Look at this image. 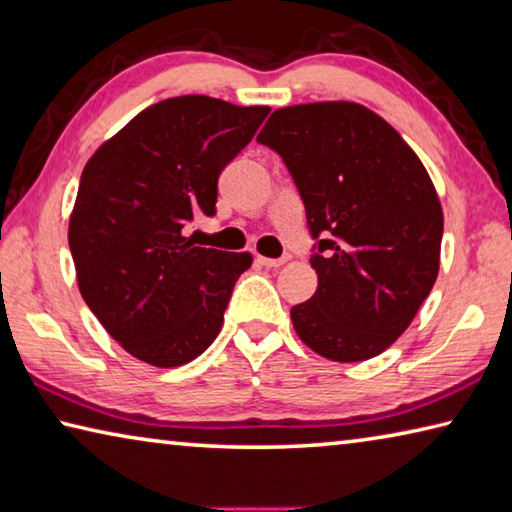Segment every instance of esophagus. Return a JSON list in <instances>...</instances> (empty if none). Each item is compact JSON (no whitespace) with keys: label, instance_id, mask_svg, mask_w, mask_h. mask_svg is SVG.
<instances>
[{"label":"esophagus","instance_id":"1","mask_svg":"<svg viewBox=\"0 0 512 512\" xmlns=\"http://www.w3.org/2000/svg\"><path fill=\"white\" fill-rule=\"evenodd\" d=\"M288 261H290L288 254L281 256V258H265V256H258V263L265 265V267H281V265H285Z\"/></svg>","mask_w":512,"mask_h":512}]
</instances>
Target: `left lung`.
Listing matches in <instances>:
<instances>
[{"instance_id":"left-lung-1","label":"left lung","mask_w":512,"mask_h":512,"mask_svg":"<svg viewBox=\"0 0 512 512\" xmlns=\"http://www.w3.org/2000/svg\"><path fill=\"white\" fill-rule=\"evenodd\" d=\"M283 159L306 206L319 288L290 310L301 342L364 362L405 333L438 276L443 211L400 134L357 103L276 110L256 137Z\"/></svg>"}]
</instances>
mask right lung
<instances>
[{"mask_svg": "<svg viewBox=\"0 0 512 512\" xmlns=\"http://www.w3.org/2000/svg\"><path fill=\"white\" fill-rule=\"evenodd\" d=\"M270 107L177 96L148 107L94 152L80 177L69 249L89 310L125 351L182 366L218 337L249 254L193 247V215L213 218L222 168Z\"/></svg>", "mask_w": 512, "mask_h": 512, "instance_id": "add662e5", "label": "right lung"}]
</instances>
